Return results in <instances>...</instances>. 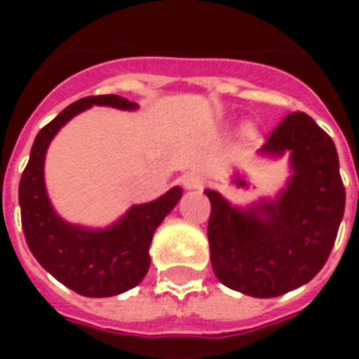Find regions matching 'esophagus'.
<instances>
[{
    "label": "esophagus",
    "instance_id": "obj_1",
    "mask_svg": "<svg viewBox=\"0 0 359 359\" xmlns=\"http://www.w3.org/2000/svg\"><path fill=\"white\" fill-rule=\"evenodd\" d=\"M180 182H182V187L187 188V190H198V188H202L203 184L202 177H200L198 172H184V175L180 177Z\"/></svg>",
    "mask_w": 359,
    "mask_h": 359
}]
</instances>
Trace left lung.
Segmentation results:
<instances>
[{
    "label": "left lung",
    "mask_w": 359,
    "mask_h": 359,
    "mask_svg": "<svg viewBox=\"0 0 359 359\" xmlns=\"http://www.w3.org/2000/svg\"><path fill=\"white\" fill-rule=\"evenodd\" d=\"M257 156H288L290 177L275 198H262L248 208L205 190L211 202V267L233 290L275 298L321 271L337 241L346 192L334 142L306 113L286 115Z\"/></svg>",
    "instance_id": "8db88e82"
}]
</instances>
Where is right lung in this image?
Wrapping results in <instances>:
<instances>
[{"label":"right lung","instance_id":"obj_1","mask_svg":"<svg viewBox=\"0 0 359 359\" xmlns=\"http://www.w3.org/2000/svg\"><path fill=\"white\" fill-rule=\"evenodd\" d=\"M92 105L138 109V103L115 94L88 95L65 107L36 136L20 177L19 205L25 238L38 264L74 292L107 298L130 290L146 277L151 236L179 203L182 188L172 187L154 202L130 205L125 215L103 229L74 225L61 217L46 190V154L61 126Z\"/></svg>","mask_w":359,"mask_h":359}]
</instances>
